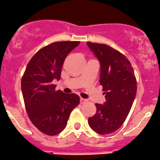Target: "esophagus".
Returning a JSON list of instances; mask_svg holds the SVG:
<instances>
[{
	"label": "esophagus",
	"mask_w": 160,
	"mask_h": 160,
	"mask_svg": "<svg viewBox=\"0 0 160 160\" xmlns=\"http://www.w3.org/2000/svg\"><path fill=\"white\" fill-rule=\"evenodd\" d=\"M80 104H84L86 103V102H87V99H85V98H80Z\"/></svg>",
	"instance_id": "obj_1"
}]
</instances>
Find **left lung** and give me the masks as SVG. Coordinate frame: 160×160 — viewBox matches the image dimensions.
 <instances>
[{
	"label": "left lung",
	"instance_id": "1",
	"mask_svg": "<svg viewBox=\"0 0 160 160\" xmlns=\"http://www.w3.org/2000/svg\"><path fill=\"white\" fill-rule=\"evenodd\" d=\"M86 43L100 62L99 81L106 98L104 104H95L96 113L88 122L95 132L107 135L126 120L136 95V78L129 61L119 51L106 44Z\"/></svg>",
	"mask_w": 160,
	"mask_h": 160
}]
</instances>
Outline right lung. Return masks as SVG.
<instances>
[{
	"instance_id": "right-lung-1",
	"label": "right lung",
	"mask_w": 160,
	"mask_h": 160,
	"mask_svg": "<svg viewBox=\"0 0 160 160\" xmlns=\"http://www.w3.org/2000/svg\"><path fill=\"white\" fill-rule=\"evenodd\" d=\"M80 41L55 42L35 53L28 64L21 82L25 109L41 132L56 135L67 126L71 111L80 104L74 93L56 91L53 80L61 78L66 56Z\"/></svg>"
}]
</instances>
